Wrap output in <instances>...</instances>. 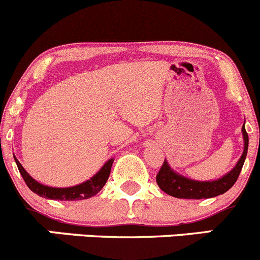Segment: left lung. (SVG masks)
I'll return each mask as SVG.
<instances>
[{
  "mask_svg": "<svg viewBox=\"0 0 260 260\" xmlns=\"http://www.w3.org/2000/svg\"><path fill=\"white\" fill-rule=\"evenodd\" d=\"M241 131H243L244 139V151L236 166L228 174L218 178L217 181H193V179L186 178V177L176 173L169 167L168 161L164 160L163 166L160 167V171L156 174V183H158L159 188L166 192L167 194H169V196L189 200L211 199V197H216L218 194L225 193L238 181V177L240 174L241 168H243L244 161H245L246 153H248L249 138L244 125L241 127Z\"/></svg>",
  "mask_w": 260,
  "mask_h": 260,
  "instance_id": "8db88e82",
  "label": "left lung"
}]
</instances>
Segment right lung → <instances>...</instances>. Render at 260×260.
Masks as SVG:
<instances>
[{"label": "right lung", "instance_id": "1", "mask_svg": "<svg viewBox=\"0 0 260 260\" xmlns=\"http://www.w3.org/2000/svg\"><path fill=\"white\" fill-rule=\"evenodd\" d=\"M14 158L17 164V168H19L20 171V174H21L22 178H24L25 183L27 184V187H29L34 193H37L38 196L40 197H44V199L58 200V201H77V200H86L89 199V197L96 196V194L104 188L105 183H106L107 179H109L112 163H114V159H109V160L104 164V167H102L91 179L83 182V183L77 184V186L73 187H67V188H55V187L44 186V184L35 181V179L25 171L24 167L21 166V163L16 159V156H14Z\"/></svg>", "mask_w": 260, "mask_h": 260}]
</instances>
